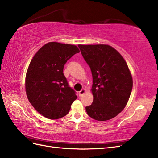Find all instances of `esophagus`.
I'll return each instance as SVG.
<instances>
[{"mask_svg":"<svg viewBox=\"0 0 158 158\" xmlns=\"http://www.w3.org/2000/svg\"><path fill=\"white\" fill-rule=\"evenodd\" d=\"M85 92H86V90L85 89H83L81 90V91H79V96H82L83 95H84V94L85 93Z\"/></svg>","mask_w":158,"mask_h":158,"instance_id":"esophagus-1","label":"esophagus"}]
</instances>
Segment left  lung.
Listing matches in <instances>:
<instances>
[{"mask_svg": "<svg viewBox=\"0 0 158 158\" xmlns=\"http://www.w3.org/2000/svg\"><path fill=\"white\" fill-rule=\"evenodd\" d=\"M91 69L93 102L85 107L92 119L106 121L121 113L132 89V77L122 55L108 45H79Z\"/></svg>", "mask_w": 158, "mask_h": 158, "instance_id": "left-lung-1", "label": "left lung"}]
</instances>
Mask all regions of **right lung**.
<instances>
[{"label": "right lung", "mask_w": 158, "mask_h": 158, "mask_svg": "<svg viewBox=\"0 0 158 158\" xmlns=\"http://www.w3.org/2000/svg\"><path fill=\"white\" fill-rule=\"evenodd\" d=\"M79 52L76 45L49 42L39 49L26 72L25 88L29 102L50 119L66 115L77 96L63 73L67 60Z\"/></svg>", "instance_id": "1"}]
</instances>
